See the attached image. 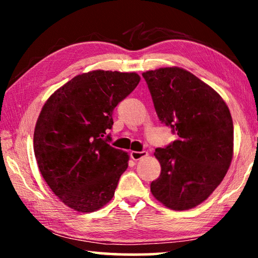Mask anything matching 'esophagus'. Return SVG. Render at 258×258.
Wrapping results in <instances>:
<instances>
[{
	"mask_svg": "<svg viewBox=\"0 0 258 258\" xmlns=\"http://www.w3.org/2000/svg\"><path fill=\"white\" fill-rule=\"evenodd\" d=\"M131 158L133 160H140L142 158H145L146 156H148L147 151H131Z\"/></svg>",
	"mask_w": 258,
	"mask_h": 258,
	"instance_id": "34e87169",
	"label": "esophagus"
}]
</instances>
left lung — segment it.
<instances>
[{"label": "left lung", "instance_id": "8db88e82", "mask_svg": "<svg viewBox=\"0 0 258 258\" xmlns=\"http://www.w3.org/2000/svg\"><path fill=\"white\" fill-rule=\"evenodd\" d=\"M161 123L177 139L157 148L161 172L150 189L174 211L206 200L223 180L233 155V121L226 103L211 86L182 68L142 74Z\"/></svg>", "mask_w": 258, "mask_h": 258}]
</instances>
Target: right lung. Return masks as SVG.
<instances>
[{"instance_id":"obj_1","label":"right lung","mask_w":258,"mask_h":258,"mask_svg":"<svg viewBox=\"0 0 258 258\" xmlns=\"http://www.w3.org/2000/svg\"><path fill=\"white\" fill-rule=\"evenodd\" d=\"M140 80L135 73L82 74L43 106L34 132L35 157L47 185L68 207L95 212L115 195L128 155L109 145L107 132L113 109Z\"/></svg>"}]
</instances>
